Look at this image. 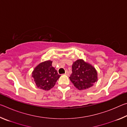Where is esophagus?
I'll list each match as a JSON object with an SVG mask.
<instances>
[{
	"mask_svg": "<svg viewBox=\"0 0 127 127\" xmlns=\"http://www.w3.org/2000/svg\"><path fill=\"white\" fill-rule=\"evenodd\" d=\"M65 75H68V71H66V72H65Z\"/></svg>",
	"mask_w": 127,
	"mask_h": 127,
	"instance_id": "obj_1",
	"label": "esophagus"
}]
</instances>
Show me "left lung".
<instances>
[{"label": "left lung", "mask_w": 127, "mask_h": 127, "mask_svg": "<svg viewBox=\"0 0 127 127\" xmlns=\"http://www.w3.org/2000/svg\"><path fill=\"white\" fill-rule=\"evenodd\" d=\"M70 80L79 90L89 89L97 80V73L94 67L83 60H77L72 65Z\"/></svg>", "instance_id": "obj_1"}]
</instances>
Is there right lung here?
<instances>
[{
    "instance_id": "1",
    "label": "right lung",
    "mask_w": 127,
    "mask_h": 127,
    "mask_svg": "<svg viewBox=\"0 0 127 127\" xmlns=\"http://www.w3.org/2000/svg\"><path fill=\"white\" fill-rule=\"evenodd\" d=\"M36 85L39 89L49 90L53 88L61 76L52 66V62L45 61L36 66L32 72Z\"/></svg>"
}]
</instances>
